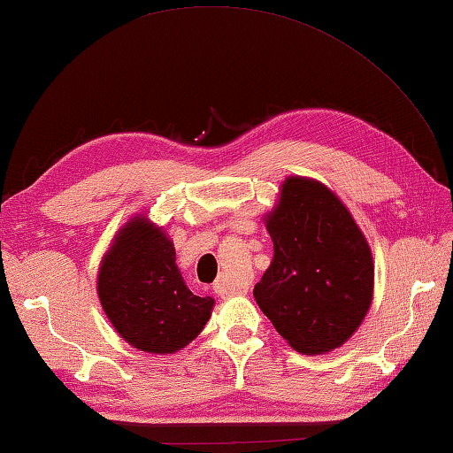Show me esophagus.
<instances>
[{
  "label": "esophagus",
  "mask_w": 453,
  "mask_h": 453,
  "mask_svg": "<svg viewBox=\"0 0 453 453\" xmlns=\"http://www.w3.org/2000/svg\"><path fill=\"white\" fill-rule=\"evenodd\" d=\"M214 291L218 293L219 297H234V296H243L245 288H234V286H227L224 280H218L214 283Z\"/></svg>",
  "instance_id": "esophagus-1"
}]
</instances>
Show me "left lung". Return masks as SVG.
Masks as SVG:
<instances>
[{
    "label": "left lung",
    "instance_id": "1",
    "mask_svg": "<svg viewBox=\"0 0 453 453\" xmlns=\"http://www.w3.org/2000/svg\"><path fill=\"white\" fill-rule=\"evenodd\" d=\"M274 258L255 286L260 311L304 355L340 347L372 301L374 266L361 229L328 187L289 177L266 219Z\"/></svg>",
    "mask_w": 453,
    "mask_h": 453
}]
</instances>
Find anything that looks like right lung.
Returning a JSON list of instances; mask_svg holds the SVG:
<instances>
[{
    "mask_svg": "<svg viewBox=\"0 0 453 453\" xmlns=\"http://www.w3.org/2000/svg\"><path fill=\"white\" fill-rule=\"evenodd\" d=\"M98 296L121 338L141 351L173 353L210 319L212 297H198L175 266V249L160 227L134 218L102 260Z\"/></svg>",
    "mask_w": 453,
    "mask_h": 453,
    "instance_id": "add662e5",
    "label": "right lung"
}]
</instances>
